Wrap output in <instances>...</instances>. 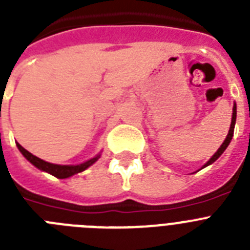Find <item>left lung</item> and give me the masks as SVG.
<instances>
[{
    "label": "left lung",
    "instance_id": "obj_1",
    "mask_svg": "<svg viewBox=\"0 0 250 250\" xmlns=\"http://www.w3.org/2000/svg\"><path fill=\"white\" fill-rule=\"evenodd\" d=\"M235 120H237V104L234 103L233 105V115H231V123H230V127H229V131H228V135H227V138H225V140L223 141V144L220 145V147L218 150H216V152L214 154L213 156H211L209 160L207 161L204 164V167H202V169H204L205 167H208V165L213 164L214 161L216 160V159L219 158L220 155H222L223 152L225 151V149L228 147V145L230 144L231 141V138H233V134H234V126H235Z\"/></svg>",
    "mask_w": 250,
    "mask_h": 250
}]
</instances>
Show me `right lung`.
Instances as JSON below:
<instances>
[{"label":"right lung","mask_w":250,"mask_h":250,"mask_svg":"<svg viewBox=\"0 0 250 250\" xmlns=\"http://www.w3.org/2000/svg\"><path fill=\"white\" fill-rule=\"evenodd\" d=\"M17 147L21 151V154L30 161L31 164L36 167L37 169L42 170V171H46V173L51 174V175L56 176L59 179H66L70 178V176L75 175V174H79L83 170H86L89 167H91L94 163L98 161V159L100 158L101 154H98V155L95 156V158L90 159V160L85 161V163H81V164L77 165H59V164H52V163H47V161L42 160V159L37 158V156L32 155L30 151L25 149V147H22L19 143H16Z\"/></svg>","instance_id":"obj_1"}]
</instances>
